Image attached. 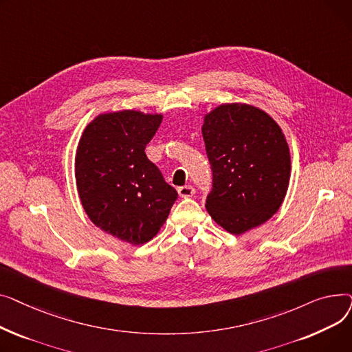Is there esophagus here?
I'll use <instances>...</instances> for the list:
<instances>
[{
	"mask_svg": "<svg viewBox=\"0 0 352 352\" xmlns=\"http://www.w3.org/2000/svg\"><path fill=\"white\" fill-rule=\"evenodd\" d=\"M178 194L181 198H190L195 194V190L191 186H184V187L178 188Z\"/></svg>",
	"mask_w": 352,
	"mask_h": 352,
	"instance_id": "obj_1",
	"label": "esophagus"
}]
</instances>
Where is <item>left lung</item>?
<instances>
[{
	"label": "left lung",
	"instance_id": "obj_1",
	"mask_svg": "<svg viewBox=\"0 0 352 352\" xmlns=\"http://www.w3.org/2000/svg\"><path fill=\"white\" fill-rule=\"evenodd\" d=\"M212 168L206 208L234 235L260 227L280 210L288 191L291 155L281 126L245 102L219 104L201 126Z\"/></svg>",
	"mask_w": 352,
	"mask_h": 352
}]
</instances>
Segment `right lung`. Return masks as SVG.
I'll list each match as a JSON object with an SVG mask.
<instances>
[{
	"mask_svg": "<svg viewBox=\"0 0 352 352\" xmlns=\"http://www.w3.org/2000/svg\"><path fill=\"white\" fill-rule=\"evenodd\" d=\"M161 113L107 111L84 128L76 151V182L91 223L124 243L142 245L170 215L178 194L146 158Z\"/></svg>",
	"mask_w": 352,
	"mask_h": 352,
	"instance_id": "obj_1",
	"label": "right lung"
}]
</instances>
